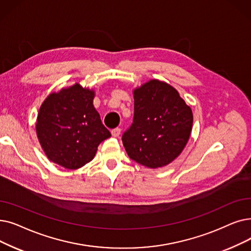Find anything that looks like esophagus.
<instances>
[{"label":"esophagus","instance_id":"1","mask_svg":"<svg viewBox=\"0 0 251 251\" xmlns=\"http://www.w3.org/2000/svg\"><path fill=\"white\" fill-rule=\"evenodd\" d=\"M120 134H121V129L120 128H115L112 130V135L114 137H118Z\"/></svg>","mask_w":251,"mask_h":251}]
</instances>
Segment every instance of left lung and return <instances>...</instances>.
<instances>
[{
    "label": "left lung",
    "mask_w": 251,
    "mask_h": 251,
    "mask_svg": "<svg viewBox=\"0 0 251 251\" xmlns=\"http://www.w3.org/2000/svg\"><path fill=\"white\" fill-rule=\"evenodd\" d=\"M133 97V123L122 137L129 158L151 169L170 164L189 141L192 108L174 87L157 79L136 87Z\"/></svg>",
    "instance_id": "left-lung-1"
}]
</instances>
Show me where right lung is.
<instances>
[{
  "mask_svg": "<svg viewBox=\"0 0 251 251\" xmlns=\"http://www.w3.org/2000/svg\"><path fill=\"white\" fill-rule=\"evenodd\" d=\"M94 96V89L75 83L50 93L41 104L36 132L51 162L70 170L81 168L111 136L93 105Z\"/></svg>",
  "mask_w": 251,
  "mask_h": 251,
  "instance_id": "1",
  "label": "right lung"
}]
</instances>
